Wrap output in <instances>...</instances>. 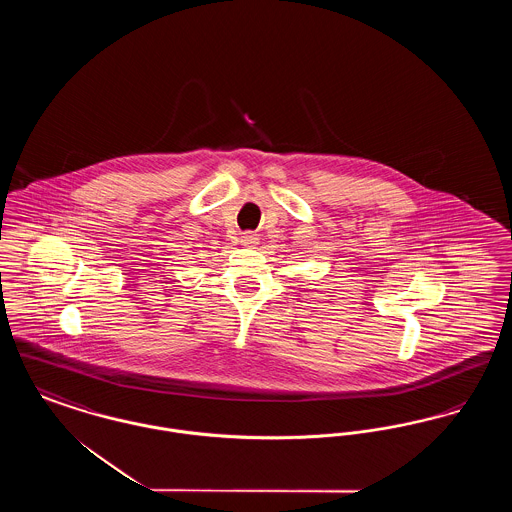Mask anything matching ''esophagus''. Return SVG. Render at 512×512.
Instances as JSON below:
<instances>
[{
	"label": "esophagus",
	"mask_w": 512,
	"mask_h": 512,
	"mask_svg": "<svg viewBox=\"0 0 512 512\" xmlns=\"http://www.w3.org/2000/svg\"><path fill=\"white\" fill-rule=\"evenodd\" d=\"M257 234H253V232H244L242 234V238H240V242H242V245H255L257 244Z\"/></svg>",
	"instance_id": "1"
}]
</instances>
